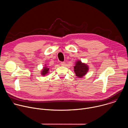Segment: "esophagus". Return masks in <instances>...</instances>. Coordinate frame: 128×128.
Wrapping results in <instances>:
<instances>
[{
    "instance_id": "obj_1",
    "label": "esophagus",
    "mask_w": 128,
    "mask_h": 128,
    "mask_svg": "<svg viewBox=\"0 0 128 128\" xmlns=\"http://www.w3.org/2000/svg\"><path fill=\"white\" fill-rule=\"evenodd\" d=\"M61 65L62 66H65V63L64 62H61Z\"/></svg>"
}]
</instances>
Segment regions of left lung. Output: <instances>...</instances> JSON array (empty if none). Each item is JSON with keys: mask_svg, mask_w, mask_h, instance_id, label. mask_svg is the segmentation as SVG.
I'll return each instance as SVG.
<instances>
[{"mask_svg": "<svg viewBox=\"0 0 128 128\" xmlns=\"http://www.w3.org/2000/svg\"><path fill=\"white\" fill-rule=\"evenodd\" d=\"M88 71V66L85 63H83L80 61H78L76 63L74 67V71L76 75L80 78H82Z\"/></svg>", "mask_w": 128, "mask_h": 128, "instance_id": "1", "label": "left lung"}]
</instances>
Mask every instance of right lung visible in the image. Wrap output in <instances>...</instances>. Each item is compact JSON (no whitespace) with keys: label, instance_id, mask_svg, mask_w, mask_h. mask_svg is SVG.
I'll use <instances>...</instances> for the list:
<instances>
[{"label":"right lung","instance_id":"1","mask_svg":"<svg viewBox=\"0 0 128 128\" xmlns=\"http://www.w3.org/2000/svg\"><path fill=\"white\" fill-rule=\"evenodd\" d=\"M49 68H48L46 66H45L44 67L43 69L42 70L41 72V74L42 76H44L46 75V74H48V73L49 72Z\"/></svg>","mask_w":128,"mask_h":128}]
</instances>
